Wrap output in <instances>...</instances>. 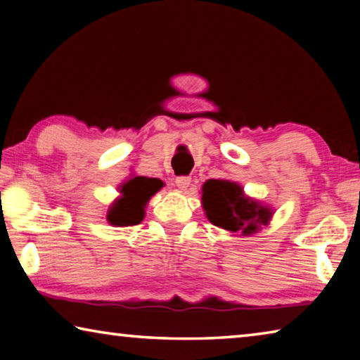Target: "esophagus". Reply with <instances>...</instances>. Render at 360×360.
Instances as JSON below:
<instances>
[{"mask_svg": "<svg viewBox=\"0 0 360 360\" xmlns=\"http://www.w3.org/2000/svg\"><path fill=\"white\" fill-rule=\"evenodd\" d=\"M174 182H176V186L181 188V191H187L188 186H191V182H192V178L191 176H178Z\"/></svg>", "mask_w": 360, "mask_h": 360, "instance_id": "34e87169", "label": "esophagus"}]
</instances>
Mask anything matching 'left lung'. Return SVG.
<instances>
[{"instance_id":"left-lung-1","label":"left lung","mask_w":360,"mask_h":360,"mask_svg":"<svg viewBox=\"0 0 360 360\" xmlns=\"http://www.w3.org/2000/svg\"><path fill=\"white\" fill-rule=\"evenodd\" d=\"M202 200L210 222L233 233H255L271 217V211L266 206L246 198L236 182L224 179L206 181Z\"/></svg>"}]
</instances>
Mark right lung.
<instances>
[{
    "label": "right lung",
    "mask_w": 360,
    "mask_h": 360,
    "mask_svg": "<svg viewBox=\"0 0 360 360\" xmlns=\"http://www.w3.org/2000/svg\"><path fill=\"white\" fill-rule=\"evenodd\" d=\"M163 186L160 179L135 176L120 186L122 197L108 211V222L112 225H136L143 221L144 206L158 188Z\"/></svg>",
    "instance_id": "obj_1"
}]
</instances>
